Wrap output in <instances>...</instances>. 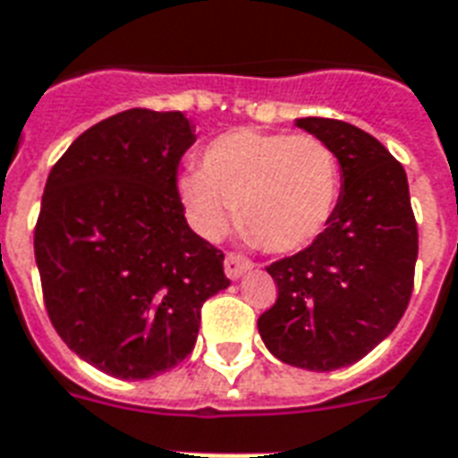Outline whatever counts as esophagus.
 Wrapping results in <instances>:
<instances>
[{"mask_svg":"<svg viewBox=\"0 0 458 458\" xmlns=\"http://www.w3.org/2000/svg\"><path fill=\"white\" fill-rule=\"evenodd\" d=\"M253 267L249 258L239 256V253H226L225 258V273L229 280H239L242 275H246Z\"/></svg>","mask_w":458,"mask_h":458,"instance_id":"34e87169","label":"esophagus"}]
</instances>
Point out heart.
Segmentation results:
<instances>
[{
    "mask_svg": "<svg viewBox=\"0 0 458 458\" xmlns=\"http://www.w3.org/2000/svg\"><path fill=\"white\" fill-rule=\"evenodd\" d=\"M195 232L215 242L233 219L273 253H297L326 232L340 195L335 151L316 135L232 130L178 178Z\"/></svg>",
    "mask_w": 458,
    "mask_h": 458,
    "instance_id": "obj_1",
    "label": "heart"
}]
</instances>
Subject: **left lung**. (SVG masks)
I'll use <instances>...</instances> for the list:
<instances>
[{"instance_id":"8db88e82","label":"left lung","mask_w":458,"mask_h":458,"mask_svg":"<svg viewBox=\"0 0 458 458\" xmlns=\"http://www.w3.org/2000/svg\"><path fill=\"white\" fill-rule=\"evenodd\" d=\"M340 164L343 191L326 232L267 273L277 301L258 331L277 360L333 372L388 338L403 316L418 260V225L403 166L379 140L331 118H299Z\"/></svg>"}]
</instances>
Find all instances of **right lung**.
I'll use <instances>...</instances> for the list:
<instances>
[{
  "label": "right lung",
  "instance_id": "add662e5",
  "mask_svg": "<svg viewBox=\"0 0 458 458\" xmlns=\"http://www.w3.org/2000/svg\"><path fill=\"white\" fill-rule=\"evenodd\" d=\"M195 127L132 108L79 135L50 171L36 263L55 331L118 379H151L191 355L200 309L229 287L225 253L185 222L176 188Z\"/></svg>",
  "mask_w": 458,
  "mask_h": 458
}]
</instances>
